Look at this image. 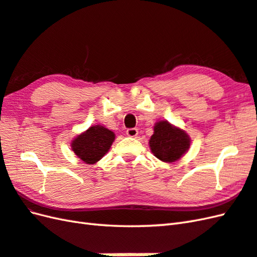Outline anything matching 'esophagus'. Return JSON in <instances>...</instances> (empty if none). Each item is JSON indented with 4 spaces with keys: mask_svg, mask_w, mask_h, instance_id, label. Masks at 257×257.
Listing matches in <instances>:
<instances>
[{
    "mask_svg": "<svg viewBox=\"0 0 257 257\" xmlns=\"http://www.w3.org/2000/svg\"><path fill=\"white\" fill-rule=\"evenodd\" d=\"M138 134H139L138 128H128V130H126V135L130 136V138H135V136H138Z\"/></svg>",
    "mask_w": 257,
    "mask_h": 257,
    "instance_id": "1",
    "label": "esophagus"
}]
</instances>
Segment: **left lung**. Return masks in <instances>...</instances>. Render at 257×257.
Here are the masks:
<instances>
[{
    "label": "left lung",
    "instance_id": "8db88e82",
    "mask_svg": "<svg viewBox=\"0 0 257 257\" xmlns=\"http://www.w3.org/2000/svg\"><path fill=\"white\" fill-rule=\"evenodd\" d=\"M190 138L184 130L177 127L166 119L154 125V134L150 139L153 155L164 163H175L188 152Z\"/></svg>",
    "mask_w": 257,
    "mask_h": 257
}]
</instances>
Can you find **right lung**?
I'll return each instance as SVG.
<instances>
[{
  "mask_svg": "<svg viewBox=\"0 0 257 257\" xmlns=\"http://www.w3.org/2000/svg\"><path fill=\"white\" fill-rule=\"evenodd\" d=\"M114 140V132L103 125L96 124L71 141V150L83 163L93 165L109 152Z\"/></svg>",
  "mask_w": 257,
  "mask_h": 257,
  "instance_id": "right-lung-1",
  "label": "right lung"
}]
</instances>
